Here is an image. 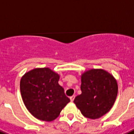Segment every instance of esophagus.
Segmentation results:
<instances>
[{
	"label": "esophagus",
	"mask_w": 134,
	"mask_h": 134,
	"mask_svg": "<svg viewBox=\"0 0 134 134\" xmlns=\"http://www.w3.org/2000/svg\"><path fill=\"white\" fill-rule=\"evenodd\" d=\"M70 101H71V102H72V101H73V100H74V99H75V96H70Z\"/></svg>",
	"instance_id": "1"
}]
</instances>
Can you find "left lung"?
<instances>
[{
	"label": "left lung",
	"mask_w": 134,
	"mask_h": 134,
	"mask_svg": "<svg viewBox=\"0 0 134 134\" xmlns=\"http://www.w3.org/2000/svg\"><path fill=\"white\" fill-rule=\"evenodd\" d=\"M82 94L74 99L85 118L95 120L111 109L118 95L117 81L111 74L103 69H91L81 75Z\"/></svg>",
	"instance_id": "8db88e82"
}]
</instances>
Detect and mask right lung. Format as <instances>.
Segmentation results:
<instances>
[{
  "label": "right lung",
  "mask_w": 134,
  "mask_h": 134,
  "mask_svg": "<svg viewBox=\"0 0 134 134\" xmlns=\"http://www.w3.org/2000/svg\"><path fill=\"white\" fill-rule=\"evenodd\" d=\"M59 75L49 68H35L26 72L20 81L23 101L32 115L38 120H55L70 99L58 83Z\"/></svg>",
  "instance_id": "1"
}]
</instances>
